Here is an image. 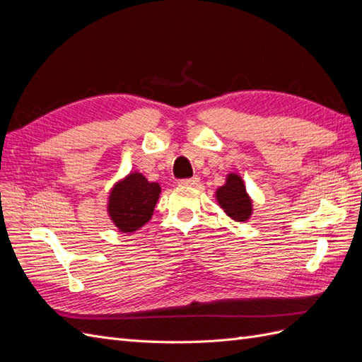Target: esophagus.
<instances>
[{
  "mask_svg": "<svg viewBox=\"0 0 362 362\" xmlns=\"http://www.w3.org/2000/svg\"><path fill=\"white\" fill-rule=\"evenodd\" d=\"M178 184L182 185V187H198V185H199V178L198 177H193V178H187V180H180Z\"/></svg>",
  "mask_w": 362,
  "mask_h": 362,
  "instance_id": "obj_1",
  "label": "esophagus"
}]
</instances>
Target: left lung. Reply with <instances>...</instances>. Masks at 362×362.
<instances>
[{
	"mask_svg": "<svg viewBox=\"0 0 362 362\" xmlns=\"http://www.w3.org/2000/svg\"><path fill=\"white\" fill-rule=\"evenodd\" d=\"M216 198L223 211L237 222H246L252 214V201L246 193L243 180L235 173H229L226 182L218 187Z\"/></svg>",
	"mask_w": 362,
	"mask_h": 362,
	"instance_id": "left-lung-1",
	"label": "left lung"
}]
</instances>
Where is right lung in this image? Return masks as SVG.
<instances>
[{
  "mask_svg": "<svg viewBox=\"0 0 362 362\" xmlns=\"http://www.w3.org/2000/svg\"><path fill=\"white\" fill-rule=\"evenodd\" d=\"M160 193V184L149 182L139 172L129 173L112 189L108 216L120 233H134L149 222Z\"/></svg>",
  "mask_w": 362,
  "mask_h": 362,
  "instance_id": "right-lung-1",
  "label": "right lung"
}]
</instances>
